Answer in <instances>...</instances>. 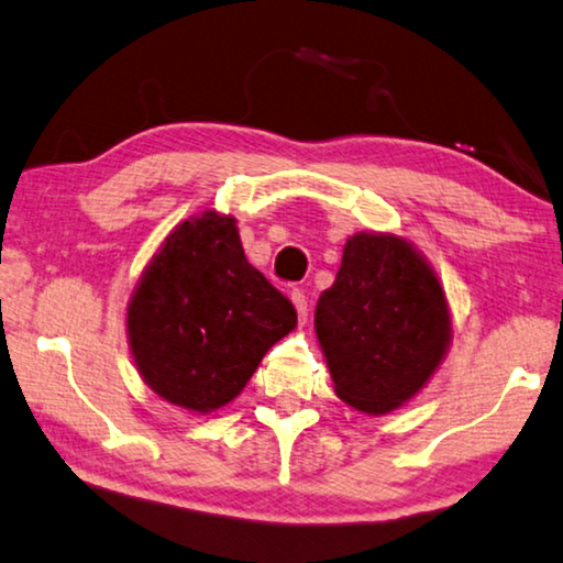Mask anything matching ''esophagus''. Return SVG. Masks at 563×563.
<instances>
[{
	"label": "esophagus",
	"mask_w": 563,
	"mask_h": 563,
	"mask_svg": "<svg viewBox=\"0 0 563 563\" xmlns=\"http://www.w3.org/2000/svg\"><path fill=\"white\" fill-rule=\"evenodd\" d=\"M291 301H294V307H297V314H299V322H307V311H309V301H307V297H305V291H294L291 294Z\"/></svg>",
	"instance_id": "esophagus-1"
}]
</instances>
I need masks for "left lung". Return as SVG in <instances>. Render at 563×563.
I'll return each instance as SVG.
<instances>
[{
  "label": "left lung",
  "mask_w": 563,
  "mask_h": 563,
  "mask_svg": "<svg viewBox=\"0 0 563 563\" xmlns=\"http://www.w3.org/2000/svg\"><path fill=\"white\" fill-rule=\"evenodd\" d=\"M334 393L365 415L410 402L443 365L453 317L435 269L390 231L352 233L342 266L314 309Z\"/></svg>",
  "instance_id": "8db88e82"
}]
</instances>
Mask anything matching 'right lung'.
Masks as SVG:
<instances>
[{"instance_id": "right-lung-1", "label": "right lung", "mask_w": 563, "mask_h": 563, "mask_svg": "<svg viewBox=\"0 0 563 563\" xmlns=\"http://www.w3.org/2000/svg\"><path fill=\"white\" fill-rule=\"evenodd\" d=\"M297 311L246 262L236 219L203 211L163 239L128 299L125 332L143 383L209 415L239 397Z\"/></svg>"}]
</instances>
